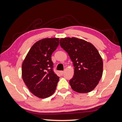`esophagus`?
<instances>
[{
    "label": "esophagus",
    "instance_id": "34e87169",
    "mask_svg": "<svg viewBox=\"0 0 122 122\" xmlns=\"http://www.w3.org/2000/svg\"><path fill=\"white\" fill-rule=\"evenodd\" d=\"M64 71H60V73L61 74V75H63V73H64Z\"/></svg>",
    "mask_w": 122,
    "mask_h": 122
}]
</instances>
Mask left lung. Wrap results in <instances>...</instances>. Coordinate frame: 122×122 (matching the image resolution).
<instances>
[{
    "mask_svg": "<svg viewBox=\"0 0 122 122\" xmlns=\"http://www.w3.org/2000/svg\"><path fill=\"white\" fill-rule=\"evenodd\" d=\"M60 45L68 54L75 67L69 81L71 88L78 93L91 92L102 75L103 62L99 51L91 43L76 37L61 38Z\"/></svg>",
    "mask_w": 122,
    "mask_h": 122,
    "instance_id": "obj_1",
    "label": "left lung"
}]
</instances>
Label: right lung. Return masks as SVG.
I'll use <instances>...</instances> for the list:
<instances>
[{
	"mask_svg": "<svg viewBox=\"0 0 122 122\" xmlns=\"http://www.w3.org/2000/svg\"><path fill=\"white\" fill-rule=\"evenodd\" d=\"M59 44L58 38H46L31 47L23 61L22 76L31 93L41 99L48 97L56 89L59 77L54 72L51 54Z\"/></svg>",
	"mask_w": 122,
	"mask_h": 122,
	"instance_id": "obj_1",
	"label": "right lung"
}]
</instances>
